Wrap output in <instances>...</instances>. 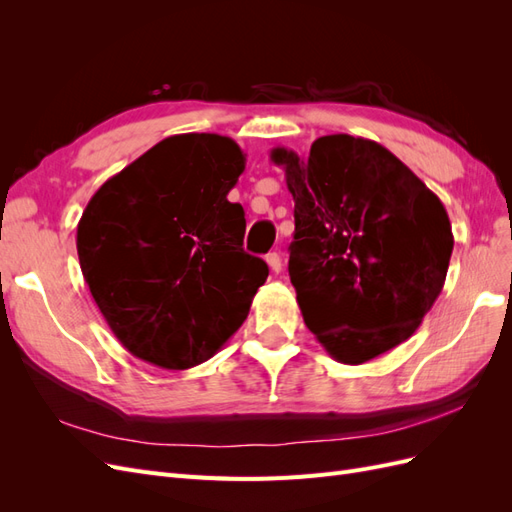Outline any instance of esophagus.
Masks as SVG:
<instances>
[{
  "mask_svg": "<svg viewBox=\"0 0 512 512\" xmlns=\"http://www.w3.org/2000/svg\"><path fill=\"white\" fill-rule=\"evenodd\" d=\"M267 265H269V269H271L273 273H280V271H282V256L277 254V252L267 254Z\"/></svg>",
  "mask_w": 512,
  "mask_h": 512,
  "instance_id": "34e87169",
  "label": "esophagus"
}]
</instances>
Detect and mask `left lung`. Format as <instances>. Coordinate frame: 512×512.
Listing matches in <instances>:
<instances>
[{"mask_svg":"<svg viewBox=\"0 0 512 512\" xmlns=\"http://www.w3.org/2000/svg\"><path fill=\"white\" fill-rule=\"evenodd\" d=\"M294 200L288 273L307 329L335 361L399 346L440 297L453 254L442 200L397 156L329 134L305 158L271 149Z\"/></svg>","mask_w":512,"mask_h":512,"instance_id":"8db88e82","label":"left lung"}]
</instances>
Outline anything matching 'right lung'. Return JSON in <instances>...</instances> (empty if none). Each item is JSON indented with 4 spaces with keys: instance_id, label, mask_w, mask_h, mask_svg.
Wrapping results in <instances>:
<instances>
[{
    "instance_id": "1",
    "label": "right lung",
    "mask_w": 512,
    "mask_h": 512,
    "mask_svg": "<svg viewBox=\"0 0 512 512\" xmlns=\"http://www.w3.org/2000/svg\"><path fill=\"white\" fill-rule=\"evenodd\" d=\"M245 153L228 136H168L91 196L76 250L85 282L130 354L162 369L209 361L250 314L267 262L243 252L230 203Z\"/></svg>"
}]
</instances>
